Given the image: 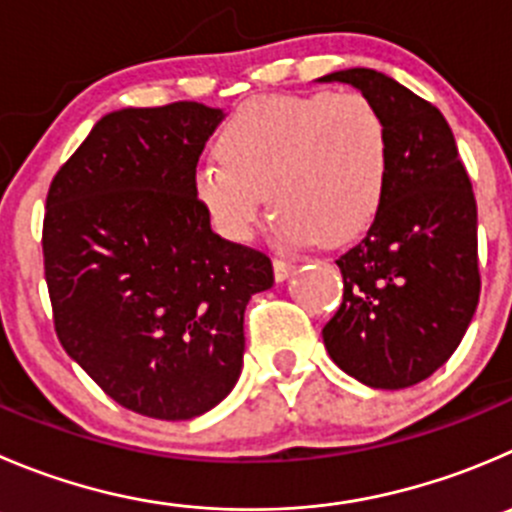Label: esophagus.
<instances>
[{
    "label": "esophagus",
    "mask_w": 512,
    "mask_h": 512,
    "mask_svg": "<svg viewBox=\"0 0 512 512\" xmlns=\"http://www.w3.org/2000/svg\"><path fill=\"white\" fill-rule=\"evenodd\" d=\"M272 270H275L277 282H285L287 277L292 275V270H295V262L285 260V257H275V260H272Z\"/></svg>",
    "instance_id": "34e87169"
}]
</instances>
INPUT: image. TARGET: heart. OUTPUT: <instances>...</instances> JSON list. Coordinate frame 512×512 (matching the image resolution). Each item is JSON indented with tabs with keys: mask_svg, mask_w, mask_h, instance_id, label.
<instances>
[{
	"mask_svg": "<svg viewBox=\"0 0 512 512\" xmlns=\"http://www.w3.org/2000/svg\"><path fill=\"white\" fill-rule=\"evenodd\" d=\"M217 155L197 167L192 190L225 240H252L267 195L280 242L335 247L380 212L388 124L360 92L275 94L232 114Z\"/></svg>",
	"mask_w": 512,
	"mask_h": 512,
	"instance_id": "heart-1",
	"label": "heart"
}]
</instances>
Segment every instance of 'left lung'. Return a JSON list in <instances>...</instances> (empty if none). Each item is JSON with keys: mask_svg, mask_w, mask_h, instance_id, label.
Segmentation results:
<instances>
[{"mask_svg": "<svg viewBox=\"0 0 512 512\" xmlns=\"http://www.w3.org/2000/svg\"><path fill=\"white\" fill-rule=\"evenodd\" d=\"M317 82L365 94L390 140L380 212L365 240L337 260L345 290L322 340L362 385L410 388L448 362L478 307L473 185L440 109L393 77L355 67Z\"/></svg>", "mask_w": 512, "mask_h": 512, "instance_id": "1", "label": "left lung"}]
</instances>
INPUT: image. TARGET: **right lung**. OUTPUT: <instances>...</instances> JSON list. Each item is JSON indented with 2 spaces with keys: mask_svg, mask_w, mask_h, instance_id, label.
Masks as SVG:
<instances>
[{
  "mask_svg": "<svg viewBox=\"0 0 512 512\" xmlns=\"http://www.w3.org/2000/svg\"><path fill=\"white\" fill-rule=\"evenodd\" d=\"M225 112L200 102L99 119L54 175L44 277L67 355L122 408L190 420L242 372L245 307L270 257L222 240L192 175Z\"/></svg>",
  "mask_w": 512,
  "mask_h": 512,
  "instance_id": "1",
  "label": "right lung"
}]
</instances>
